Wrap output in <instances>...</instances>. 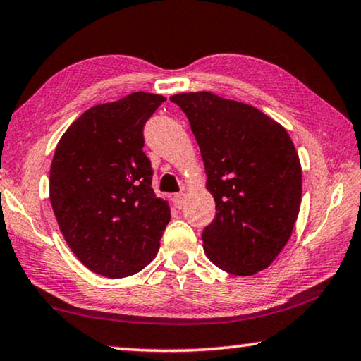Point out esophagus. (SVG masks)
Wrapping results in <instances>:
<instances>
[{
    "label": "esophagus",
    "mask_w": 361,
    "mask_h": 361,
    "mask_svg": "<svg viewBox=\"0 0 361 361\" xmlns=\"http://www.w3.org/2000/svg\"><path fill=\"white\" fill-rule=\"evenodd\" d=\"M172 200H174L176 208H182L184 207V193H176Z\"/></svg>",
    "instance_id": "obj_1"
}]
</instances>
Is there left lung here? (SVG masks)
Segmentation results:
<instances>
[{
  "instance_id": "1",
  "label": "left lung",
  "mask_w": 361,
  "mask_h": 361,
  "mask_svg": "<svg viewBox=\"0 0 361 361\" xmlns=\"http://www.w3.org/2000/svg\"><path fill=\"white\" fill-rule=\"evenodd\" d=\"M215 198L202 233L207 257L233 275L267 269L288 243L301 203V164L286 130L259 109L212 92L176 94Z\"/></svg>"
}]
</instances>
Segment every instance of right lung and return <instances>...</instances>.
Masks as SVG:
<instances>
[{
    "label": "right lung",
    "mask_w": 361,
    "mask_h": 361,
    "mask_svg": "<svg viewBox=\"0 0 361 361\" xmlns=\"http://www.w3.org/2000/svg\"><path fill=\"white\" fill-rule=\"evenodd\" d=\"M166 99L133 92L86 111L56 145L50 202L73 254L109 279L145 269L171 219L151 187L143 128Z\"/></svg>",
    "instance_id": "add662e5"
}]
</instances>
